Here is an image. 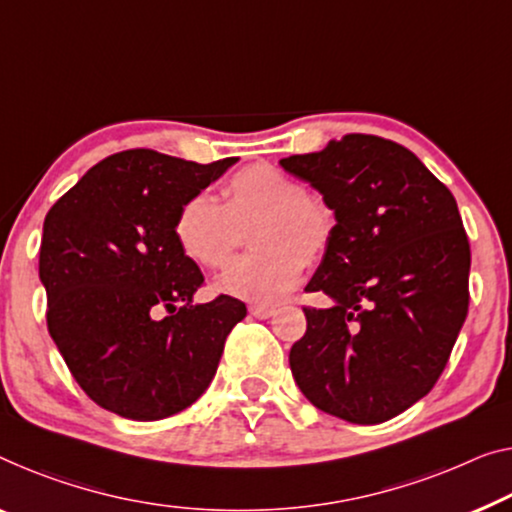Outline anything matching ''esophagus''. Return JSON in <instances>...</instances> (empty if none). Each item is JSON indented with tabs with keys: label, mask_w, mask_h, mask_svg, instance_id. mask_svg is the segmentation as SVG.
I'll return each mask as SVG.
<instances>
[{
	"label": "esophagus",
	"mask_w": 512,
	"mask_h": 512,
	"mask_svg": "<svg viewBox=\"0 0 512 512\" xmlns=\"http://www.w3.org/2000/svg\"><path fill=\"white\" fill-rule=\"evenodd\" d=\"M276 308H271V305H250V315L257 317V319H269Z\"/></svg>",
	"instance_id": "esophagus-1"
}]
</instances>
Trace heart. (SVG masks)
Listing matches in <instances>:
<instances>
[{
  "label": "heart",
  "mask_w": 512,
  "mask_h": 512,
  "mask_svg": "<svg viewBox=\"0 0 512 512\" xmlns=\"http://www.w3.org/2000/svg\"><path fill=\"white\" fill-rule=\"evenodd\" d=\"M257 218L250 246L257 253L234 259L216 289L234 299L271 305L299 285L305 259H319L331 246L335 211L324 197L305 193L292 174L269 163L248 165L225 183L223 204L195 193L174 213V241L204 269H220L236 243V225Z\"/></svg>",
  "instance_id": "heart-1"
}]
</instances>
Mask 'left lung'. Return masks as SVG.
<instances>
[{"label":"left lung","instance_id":"8db88e82","mask_svg":"<svg viewBox=\"0 0 512 512\" xmlns=\"http://www.w3.org/2000/svg\"><path fill=\"white\" fill-rule=\"evenodd\" d=\"M317 188L335 232L305 292L308 329L289 352L301 393L356 425L402 414L432 391L469 310L471 250L451 190L402 144L352 133L282 158Z\"/></svg>","mask_w":512,"mask_h":512}]
</instances>
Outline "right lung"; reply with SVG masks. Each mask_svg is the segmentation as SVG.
I'll return each mask as SVG.
<instances>
[{"label": "right lung", "instance_id": "obj_1", "mask_svg": "<svg viewBox=\"0 0 512 512\" xmlns=\"http://www.w3.org/2000/svg\"><path fill=\"white\" fill-rule=\"evenodd\" d=\"M236 158L193 160L131 149L91 167L52 204L38 276L48 331L98 407L160 421L190 407L216 375L246 303H193L204 276L174 241V213Z\"/></svg>", "mask_w": 512, "mask_h": 512}]
</instances>
